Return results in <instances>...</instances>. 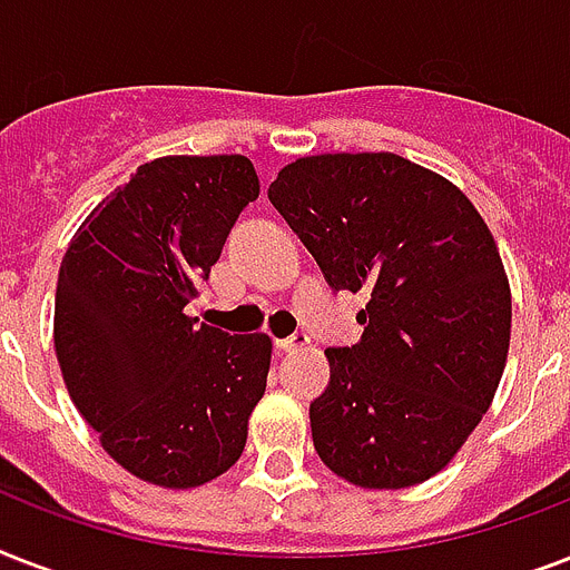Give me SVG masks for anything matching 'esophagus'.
I'll use <instances>...</instances> for the list:
<instances>
[{"instance_id":"34e87169","label":"esophagus","mask_w":570,"mask_h":570,"mask_svg":"<svg viewBox=\"0 0 570 570\" xmlns=\"http://www.w3.org/2000/svg\"><path fill=\"white\" fill-rule=\"evenodd\" d=\"M307 343H311V337L298 331V334H293V337L277 340V348H281V352H298V348H304V346H307Z\"/></svg>"}]
</instances>
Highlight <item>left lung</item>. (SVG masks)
<instances>
[{
  "mask_svg": "<svg viewBox=\"0 0 570 570\" xmlns=\"http://www.w3.org/2000/svg\"><path fill=\"white\" fill-rule=\"evenodd\" d=\"M268 200L334 289L366 293L355 346L325 348L311 402L322 464L396 491L441 473L494 402L512 337V289L468 195L396 154L302 156Z\"/></svg>",
  "mask_w": 570,
  "mask_h": 570,
  "instance_id": "left-lung-1",
  "label": "left lung"
}]
</instances>
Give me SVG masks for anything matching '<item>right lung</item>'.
<instances>
[{
    "instance_id": "1",
    "label": "right lung",
    "mask_w": 570,
    "mask_h": 570,
    "mask_svg": "<svg viewBox=\"0 0 570 570\" xmlns=\"http://www.w3.org/2000/svg\"><path fill=\"white\" fill-rule=\"evenodd\" d=\"M257 197L248 156H163L94 206L67 245L58 366L102 450L141 482L189 491L245 450L272 340L197 325L186 304Z\"/></svg>"
}]
</instances>
